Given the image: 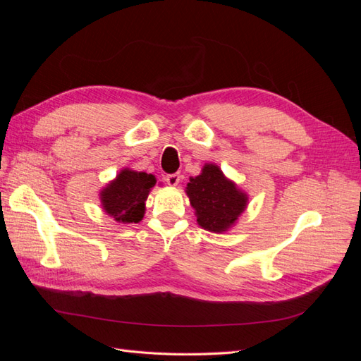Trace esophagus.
<instances>
[{"label": "esophagus", "mask_w": 361, "mask_h": 361, "mask_svg": "<svg viewBox=\"0 0 361 361\" xmlns=\"http://www.w3.org/2000/svg\"><path fill=\"white\" fill-rule=\"evenodd\" d=\"M180 180V176L179 173H173V174H167L166 176V182L170 185V187H176V185L179 183Z\"/></svg>", "instance_id": "34e87169"}]
</instances>
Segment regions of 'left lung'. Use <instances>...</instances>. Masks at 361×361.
<instances>
[{
  "label": "left lung",
  "mask_w": 361,
  "mask_h": 361,
  "mask_svg": "<svg viewBox=\"0 0 361 361\" xmlns=\"http://www.w3.org/2000/svg\"><path fill=\"white\" fill-rule=\"evenodd\" d=\"M185 192L194 207L197 224L212 233L231 231L248 204V194L212 162L204 164L199 176L190 178Z\"/></svg>",
  "instance_id": "1"
}]
</instances>
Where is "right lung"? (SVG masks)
Segmentation results:
<instances>
[{
    "mask_svg": "<svg viewBox=\"0 0 361 361\" xmlns=\"http://www.w3.org/2000/svg\"><path fill=\"white\" fill-rule=\"evenodd\" d=\"M157 178L145 171L122 169L99 192L101 206L116 223H140L146 212V200Z\"/></svg>",
    "mask_w": 361,
    "mask_h": 361,
    "instance_id": "add662e5",
    "label": "right lung"
}]
</instances>
